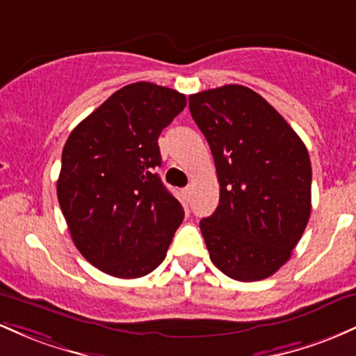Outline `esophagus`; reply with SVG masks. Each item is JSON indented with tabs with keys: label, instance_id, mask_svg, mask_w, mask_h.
Segmentation results:
<instances>
[{
	"label": "esophagus",
	"instance_id": "1",
	"mask_svg": "<svg viewBox=\"0 0 356 356\" xmlns=\"http://www.w3.org/2000/svg\"><path fill=\"white\" fill-rule=\"evenodd\" d=\"M191 191H193V186H191V185H188V186H186V188H183V190H181L183 197H185V198H190Z\"/></svg>",
	"mask_w": 356,
	"mask_h": 356
}]
</instances>
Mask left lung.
Masks as SVG:
<instances>
[{"label": "left lung", "mask_w": 356, "mask_h": 356, "mask_svg": "<svg viewBox=\"0 0 356 356\" xmlns=\"http://www.w3.org/2000/svg\"><path fill=\"white\" fill-rule=\"evenodd\" d=\"M188 104L220 183L217 210L200 222L211 262L235 281L269 277L286 264L309 220L305 143L249 87L203 90Z\"/></svg>", "instance_id": "8db88e82"}]
</instances>
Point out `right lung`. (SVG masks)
I'll return each instance as SVG.
<instances>
[{
  "label": "right lung",
  "instance_id": "1",
  "mask_svg": "<svg viewBox=\"0 0 356 356\" xmlns=\"http://www.w3.org/2000/svg\"><path fill=\"white\" fill-rule=\"evenodd\" d=\"M185 106L177 90L129 83L63 146L60 209L79 252L102 273L136 279L165 261L185 211L154 173L161 166L158 138Z\"/></svg>",
  "mask_w": 356,
  "mask_h": 356
}]
</instances>
